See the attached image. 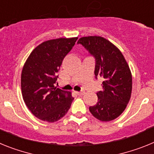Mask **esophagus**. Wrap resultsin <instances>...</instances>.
I'll use <instances>...</instances> for the list:
<instances>
[{"instance_id":"34e87169","label":"esophagus","mask_w":154,"mask_h":154,"mask_svg":"<svg viewBox=\"0 0 154 154\" xmlns=\"http://www.w3.org/2000/svg\"><path fill=\"white\" fill-rule=\"evenodd\" d=\"M75 93L77 95H79V96H82V95H84L85 92L84 91H81V92H75Z\"/></svg>"}]
</instances>
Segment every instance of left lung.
Returning <instances> with one entry per match:
<instances>
[{"instance_id":"left-lung-1","label":"left lung","mask_w":154,"mask_h":154,"mask_svg":"<svg viewBox=\"0 0 154 154\" xmlns=\"http://www.w3.org/2000/svg\"><path fill=\"white\" fill-rule=\"evenodd\" d=\"M78 43L95 57V75L103 79V89L96 93L98 102L89 107V111L100 121L113 120L123 113L131 97L129 65L119 48L103 37H82Z\"/></svg>"}]
</instances>
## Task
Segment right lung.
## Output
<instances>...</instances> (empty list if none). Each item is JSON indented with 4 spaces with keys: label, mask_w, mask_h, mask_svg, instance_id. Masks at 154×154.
<instances>
[{
    "label": "right lung",
    "mask_w": 154,
    "mask_h": 154,
    "mask_svg": "<svg viewBox=\"0 0 154 154\" xmlns=\"http://www.w3.org/2000/svg\"><path fill=\"white\" fill-rule=\"evenodd\" d=\"M78 38L45 41L31 51L22 69L21 93L28 109L42 121L54 123L67 113L74 98L70 92L56 88L64 58Z\"/></svg>",
    "instance_id": "add662e5"
}]
</instances>
